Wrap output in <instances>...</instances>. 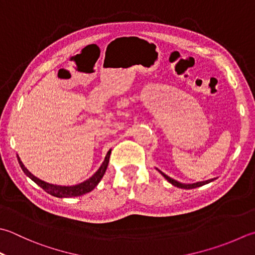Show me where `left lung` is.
<instances>
[{"label":"left lung","instance_id":"obj_1","mask_svg":"<svg viewBox=\"0 0 255 255\" xmlns=\"http://www.w3.org/2000/svg\"><path fill=\"white\" fill-rule=\"evenodd\" d=\"M158 170V169H157ZM159 172H160L162 176L167 179V181H169L170 182L171 184H173L174 187H178V188H181V189H193V188H198V187H201V186H204V184H207V183H210V182H212L213 180H216L217 178H213V179H209V180H207V181H199V182H196V183H189V184H186V183H181V182H179V181H177V180H174V179H172V178H170V177H168L167 174H164L163 172H161L160 170H158Z\"/></svg>","mask_w":255,"mask_h":255}]
</instances>
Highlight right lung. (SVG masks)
Instances as JSON below:
<instances>
[{
	"mask_svg": "<svg viewBox=\"0 0 255 255\" xmlns=\"http://www.w3.org/2000/svg\"><path fill=\"white\" fill-rule=\"evenodd\" d=\"M111 152H112V149L107 152L106 157H105V160L102 163V166L99 167L98 170L95 172L91 178L87 179V180H85L82 183L75 184V186H57V184L45 182V181L41 180V179H38L37 177H35L33 173L29 172L27 169L25 168L23 162L21 161V158H19L18 156H17V160H18L19 166H21L24 173L26 174L29 179H32L35 183L38 184V186L41 187L43 190H45L47 193L52 194V196L57 197V198H72V197L83 196V194L94 190L95 187H96L99 183V181L102 180V178L104 177L105 172H106V169L108 167V162H109V157H111Z\"/></svg>",
	"mask_w": 255,
	"mask_h": 255,
	"instance_id": "obj_1",
	"label": "right lung"
}]
</instances>
